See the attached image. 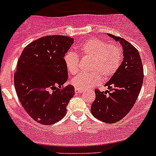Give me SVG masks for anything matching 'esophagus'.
Here are the masks:
<instances>
[{"mask_svg": "<svg viewBox=\"0 0 156 156\" xmlns=\"http://www.w3.org/2000/svg\"><path fill=\"white\" fill-rule=\"evenodd\" d=\"M83 92V90H81V89H79V88H75V93L78 94V93H82Z\"/></svg>", "mask_w": 156, "mask_h": 156, "instance_id": "esophagus-1", "label": "esophagus"}]
</instances>
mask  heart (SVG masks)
I'll return each mask as SVG.
<instances>
[{
  "mask_svg": "<svg viewBox=\"0 0 156 156\" xmlns=\"http://www.w3.org/2000/svg\"><path fill=\"white\" fill-rule=\"evenodd\" d=\"M81 55L91 58L89 65L90 73H80L72 80V84L79 89H87L97 85L101 75L109 78L118 71L122 61V50L115 44H108L98 38H91L80 47ZM64 62L70 74H76L79 70L80 58L73 51L64 55Z\"/></svg>",
  "mask_w": 156,
  "mask_h": 156,
  "instance_id": "obj_1",
  "label": "heart"
}]
</instances>
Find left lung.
Listing matches in <instances>:
<instances>
[{
	"label": "left lung",
	"instance_id": "left-lung-1",
	"mask_svg": "<svg viewBox=\"0 0 156 156\" xmlns=\"http://www.w3.org/2000/svg\"><path fill=\"white\" fill-rule=\"evenodd\" d=\"M108 35L122 45L123 61L118 71L106 83L109 90H94L95 99L90 111L99 120L113 123L126 116L134 105L142 86L144 69L137 48L123 38Z\"/></svg>",
	"mask_w": 156,
	"mask_h": 156
}]
</instances>
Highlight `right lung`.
Listing matches in <instances>:
<instances>
[{
	"instance_id": "add662e5",
	"label": "right lung",
	"mask_w": 156,
	"mask_h": 156,
	"mask_svg": "<svg viewBox=\"0 0 156 156\" xmlns=\"http://www.w3.org/2000/svg\"><path fill=\"white\" fill-rule=\"evenodd\" d=\"M73 38L46 36L30 43L18 60L14 83L24 109L37 122L54 124L66 114L74 87H63L68 80L64 55Z\"/></svg>"
}]
</instances>
